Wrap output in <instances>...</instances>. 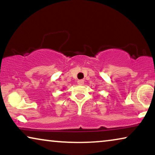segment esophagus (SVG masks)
Listing matches in <instances>:
<instances>
[{"mask_svg": "<svg viewBox=\"0 0 155 155\" xmlns=\"http://www.w3.org/2000/svg\"><path fill=\"white\" fill-rule=\"evenodd\" d=\"M77 83L78 85H83L84 84V80H78Z\"/></svg>", "mask_w": 155, "mask_h": 155, "instance_id": "1", "label": "esophagus"}]
</instances>
